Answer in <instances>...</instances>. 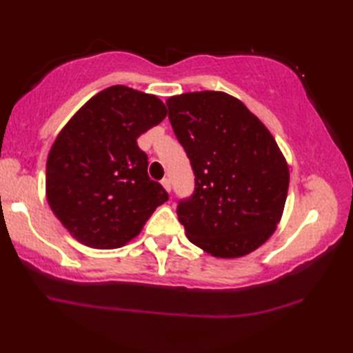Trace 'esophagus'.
<instances>
[{"instance_id":"1","label":"esophagus","mask_w":353,"mask_h":353,"mask_svg":"<svg viewBox=\"0 0 353 353\" xmlns=\"http://www.w3.org/2000/svg\"><path fill=\"white\" fill-rule=\"evenodd\" d=\"M162 185H163V188L170 193V191H171V181H170L168 177H165V179H163V181H162Z\"/></svg>"}]
</instances>
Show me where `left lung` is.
<instances>
[{
  "label": "left lung",
  "instance_id": "8db88e82",
  "mask_svg": "<svg viewBox=\"0 0 353 353\" xmlns=\"http://www.w3.org/2000/svg\"><path fill=\"white\" fill-rule=\"evenodd\" d=\"M194 171V193L177 205L188 240L218 259H238L270 240L282 218L288 163L268 128L224 92L166 101Z\"/></svg>",
  "mask_w": 353,
  "mask_h": 353
}]
</instances>
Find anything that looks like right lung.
I'll return each mask as SVG.
<instances>
[{
	"label": "right lung",
	"instance_id": "obj_1",
	"mask_svg": "<svg viewBox=\"0 0 353 353\" xmlns=\"http://www.w3.org/2000/svg\"><path fill=\"white\" fill-rule=\"evenodd\" d=\"M165 117L155 94L113 85L88 99L59 132L46 162V199L74 240L121 248L168 201L148 176V155L137 145Z\"/></svg>",
	"mask_w": 353,
	"mask_h": 353
}]
</instances>
